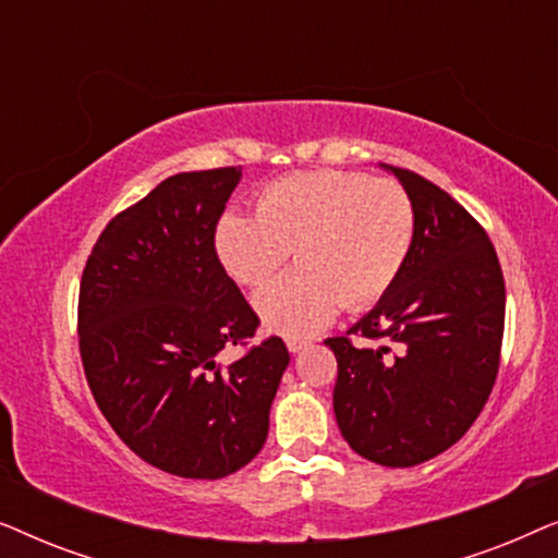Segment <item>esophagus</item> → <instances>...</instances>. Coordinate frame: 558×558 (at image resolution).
I'll use <instances>...</instances> for the list:
<instances>
[{"mask_svg":"<svg viewBox=\"0 0 558 558\" xmlns=\"http://www.w3.org/2000/svg\"><path fill=\"white\" fill-rule=\"evenodd\" d=\"M287 348H289V353H300V350L307 348V340H300V338H287Z\"/></svg>","mask_w":558,"mask_h":558,"instance_id":"1","label":"esophagus"}]
</instances>
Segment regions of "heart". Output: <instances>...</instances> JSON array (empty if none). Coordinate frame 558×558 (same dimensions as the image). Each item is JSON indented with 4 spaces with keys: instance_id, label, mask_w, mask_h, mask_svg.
Here are the masks:
<instances>
[{
    "instance_id": "heart-1",
    "label": "heart",
    "mask_w": 558,
    "mask_h": 558,
    "mask_svg": "<svg viewBox=\"0 0 558 558\" xmlns=\"http://www.w3.org/2000/svg\"><path fill=\"white\" fill-rule=\"evenodd\" d=\"M414 205L396 180L315 170L262 190L256 218L228 213L216 251L243 287H262L292 251L296 269L256 294L264 325L307 338L345 310L378 302L414 243Z\"/></svg>"
}]
</instances>
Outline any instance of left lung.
<instances>
[{
    "label": "left lung",
    "mask_w": 558,
    "mask_h": 558,
    "mask_svg": "<svg viewBox=\"0 0 558 558\" xmlns=\"http://www.w3.org/2000/svg\"><path fill=\"white\" fill-rule=\"evenodd\" d=\"M388 170L414 205L409 258L376 307L325 345L338 357L332 407L348 445L384 468H414L460 441L493 391L506 281L485 228L452 195Z\"/></svg>",
    "instance_id": "1"
}]
</instances>
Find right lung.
<instances>
[{
	"instance_id": "right-lung-1",
	"label": "right lung",
	"mask_w": 558,
	"mask_h": 558,
	"mask_svg": "<svg viewBox=\"0 0 558 558\" xmlns=\"http://www.w3.org/2000/svg\"><path fill=\"white\" fill-rule=\"evenodd\" d=\"M241 167L180 172L109 220L78 294L90 393L121 441L151 468L218 480L262 452L289 350L248 348L258 317L216 254V226Z\"/></svg>"
}]
</instances>
